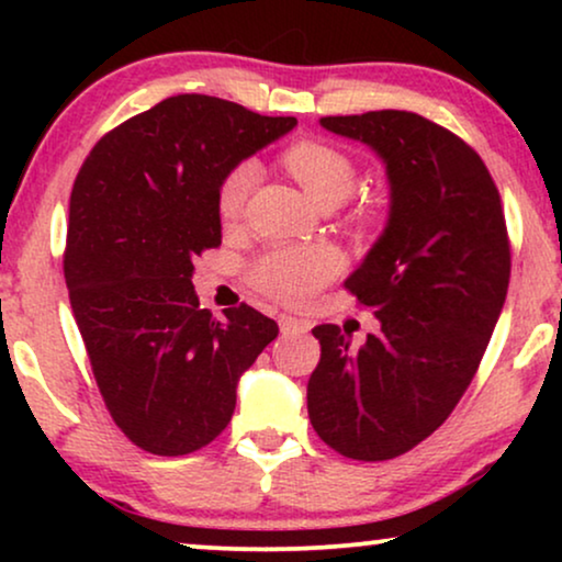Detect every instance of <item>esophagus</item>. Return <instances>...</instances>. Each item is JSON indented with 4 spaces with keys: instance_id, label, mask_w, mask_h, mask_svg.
<instances>
[{
    "instance_id": "34e87169",
    "label": "esophagus",
    "mask_w": 562,
    "mask_h": 562,
    "mask_svg": "<svg viewBox=\"0 0 562 562\" xmlns=\"http://www.w3.org/2000/svg\"><path fill=\"white\" fill-rule=\"evenodd\" d=\"M279 327L283 335H299V333H306V329H310V322L291 317V314H281Z\"/></svg>"
}]
</instances>
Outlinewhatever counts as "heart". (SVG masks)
Segmentation results:
<instances>
[{"instance_id":"obj_1","label":"heart","mask_w":562,"mask_h":562,"mask_svg":"<svg viewBox=\"0 0 562 562\" xmlns=\"http://www.w3.org/2000/svg\"><path fill=\"white\" fill-rule=\"evenodd\" d=\"M281 164L317 204H340L356 189L358 168L348 153L325 140H296L281 153ZM258 166L240 160L229 168L217 189L222 222L243 214ZM340 273V256L327 245H276L250 266V283L283 304H306Z\"/></svg>"}]
</instances>
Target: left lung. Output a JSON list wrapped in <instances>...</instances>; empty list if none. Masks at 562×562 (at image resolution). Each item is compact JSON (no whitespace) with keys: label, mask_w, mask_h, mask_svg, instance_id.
I'll use <instances>...</instances> for the list:
<instances>
[{"label":"left lung","mask_w":562,"mask_h":562,"mask_svg":"<svg viewBox=\"0 0 562 562\" xmlns=\"http://www.w3.org/2000/svg\"><path fill=\"white\" fill-rule=\"evenodd\" d=\"M386 166L389 220L345 281L381 322L352 350L337 325L312 333L322 358L306 383L314 432L352 460L412 450L473 381L509 289V237L486 164L414 112L322 117Z\"/></svg>","instance_id":"obj_1"}]
</instances>
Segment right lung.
<instances>
[{"label":"right lung","instance_id":"obj_1","mask_svg":"<svg viewBox=\"0 0 562 562\" xmlns=\"http://www.w3.org/2000/svg\"><path fill=\"white\" fill-rule=\"evenodd\" d=\"M294 127L227 99L168 97L106 133L76 176L71 310L112 419L153 456L210 445L233 419L240 375L279 335L248 304L225 322L199 310L191 273L222 243L220 181Z\"/></svg>","mask_w":562,"mask_h":562}]
</instances>
